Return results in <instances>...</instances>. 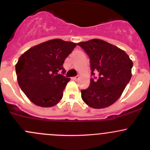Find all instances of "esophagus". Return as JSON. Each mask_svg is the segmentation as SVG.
Instances as JSON below:
<instances>
[{"label":"esophagus","mask_w":150,"mask_h":150,"mask_svg":"<svg viewBox=\"0 0 150 150\" xmlns=\"http://www.w3.org/2000/svg\"><path fill=\"white\" fill-rule=\"evenodd\" d=\"M79 79H80L79 75H77V76L74 77V78H73V80H75V81H78Z\"/></svg>","instance_id":"34e87169"}]
</instances>
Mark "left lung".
<instances>
[{
	"mask_svg": "<svg viewBox=\"0 0 150 150\" xmlns=\"http://www.w3.org/2000/svg\"><path fill=\"white\" fill-rule=\"evenodd\" d=\"M90 58V86L81 90V97L89 107L102 109L114 104L122 95L131 78L132 60L118 47L100 39L78 43Z\"/></svg>",
	"mask_w": 150,
	"mask_h": 150,
	"instance_id": "1",
	"label": "left lung"
}]
</instances>
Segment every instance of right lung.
<instances>
[{
	"mask_svg": "<svg viewBox=\"0 0 150 150\" xmlns=\"http://www.w3.org/2000/svg\"><path fill=\"white\" fill-rule=\"evenodd\" d=\"M75 46L72 42L53 39L21 55L15 65L17 81L30 102L41 107H54L59 102L70 80L63 75V64Z\"/></svg>",
	"mask_w": 150,
	"mask_h": 150,
	"instance_id": "1",
	"label": "right lung"
}]
</instances>
